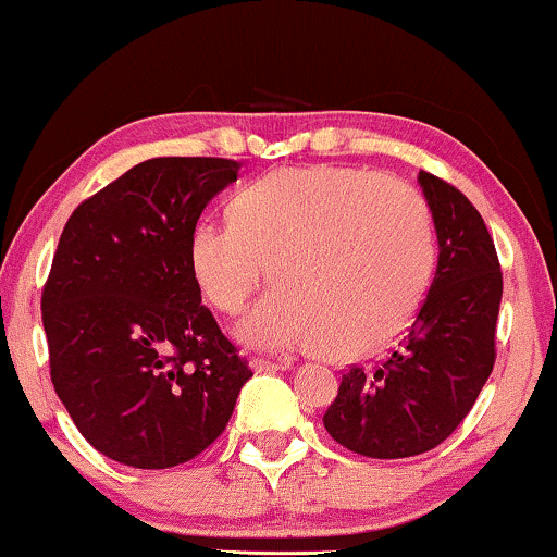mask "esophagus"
Segmentation results:
<instances>
[{
	"mask_svg": "<svg viewBox=\"0 0 557 557\" xmlns=\"http://www.w3.org/2000/svg\"><path fill=\"white\" fill-rule=\"evenodd\" d=\"M255 368L257 373H275V371H287L289 366V360H268V358H255L252 363H249Z\"/></svg>",
	"mask_w": 557,
	"mask_h": 557,
	"instance_id": "obj_1",
	"label": "esophagus"
}]
</instances>
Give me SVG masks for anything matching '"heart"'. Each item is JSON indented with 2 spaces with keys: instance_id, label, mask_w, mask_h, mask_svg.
<instances>
[{
  "instance_id": "obj_1",
  "label": "heart",
  "mask_w": 557,
  "mask_h": 557,
  "mask_svg": "<svg viewBox=\"0 0 557 557\" xmlns=\"http://www.w3.org/2000/svg\"><path fill=\"white\" fill-rule=\"evenodd\" d=\"M203 297L234 312L275 272L282 282L237 323L252 348L323 346L335 358L379 350L424 300L436 247L432 211L411 186L348 166L280 169L242 186L232 219L191 232Z\"/></svg>"
}]
</instances>
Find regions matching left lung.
I'll return each mask as SVG.
<instances>
[{
	"label": "left lung",
	"mask_w": 557,
	"mask_h": 557,
	"mask_svg": "<svg viewBox=\"0 0 557 557\" xmlns=\"http://www.w3.org/2000/svg\"><path fill=\"white\" fill-rule=\"evenodd\" d=\"M438 262L429 295L391 356L343 373L323 424L373 459L424 454L457 429L495 366L503 272L487 226L465 194L419 171Z\"/></svg>",
	"instance_id": "obj_1"
}]
</instances>
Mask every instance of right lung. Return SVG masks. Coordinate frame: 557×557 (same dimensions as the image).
<instances>
[{"mask_svg": "<svg viewBox=\"0 0 557 557\" xmlns=\"http://www.w3.org/2000/svg\"><path fill=\"white\" fill-rule=\"evenodd\" d=\"M230 159H148L67 219L42 289L50 375L81 434L136 469H169L224 432L247 360L201 305L191 232L237 182Z\"/></svg>", "mask_w": 557, "mask_h": 557, "instance_id": "right-lung-1", "label": "right lung"}]
</instances>
